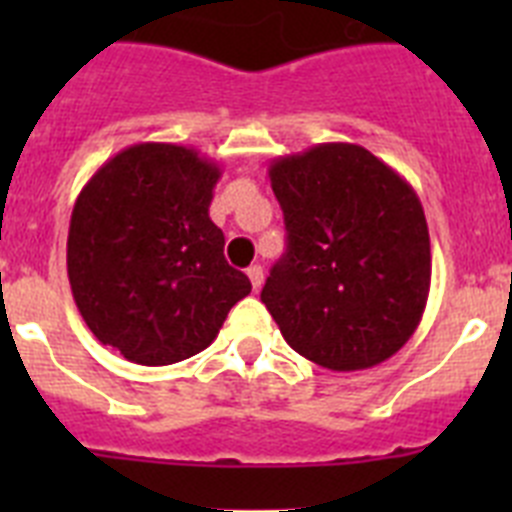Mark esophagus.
<instances>
[{
	"label": "esophagus",
	"mask_w": 512,
	"mask_h": 512,
	"mask_svg": "<svg viewBox=\"0 0 512 512\" xmlns=\"http://www.w3.org/2000/svg\"><path fill=\"white\" fill-rule=\"evenodd\" d=\"M246 274H248V279H251V287L259 292L261 284H264V269H261L259 264H253V266H248Z\"/></svg>",
	"instance_id": "34e87169"
}]
</instances>
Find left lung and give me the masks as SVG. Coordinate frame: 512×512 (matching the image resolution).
Instances as JSON below:
<instances>
[{"label":"left lung","instance_id":"left-lung-1","mask_svg":"<svg viewBox=\"0 0 512 512\" xmlns=\"http://www.w3.org/2000/svg\"><path fill=\"white\" fill-rule=\"evenodd\" d=\"M287 253L261 302L297 354L333 372L395 356L423 318L431 238L418 194L356 143L271 161Z\"/></svg>","mask_w":512,"mask_h":512}]
</instances>
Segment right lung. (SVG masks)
Returning a JSON list of instances; mask_svg holds the SVG:
<instances>
[{
  "label": "right lung",
  "instance_id": "add662e5",
  "mask_svg": "<svg viewBox=\"0 0 512 512\" xmlns=\"http://www.w3.org/2000/svg\"><path fill=\"white\" fill-rule=\"evenodd\" d=\"M220 166L176 143H135L104 161L74 202L71 295L99 343L133 364L200 354L251 292L210 220Z\"/></svg>",
  "mask_w": 512,
  "mask_h": 512
}]
</instances>
